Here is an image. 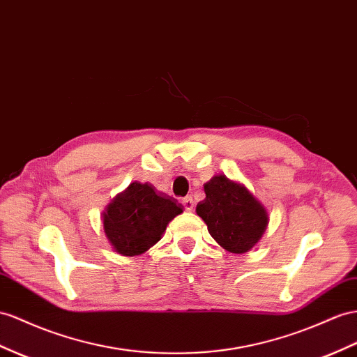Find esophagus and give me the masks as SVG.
<instances>
[{"label": "esophagus", "mask_w": 357, "mask_h": 357, "mask_svg": "<svg viewBox=\"0 0 357 357\" xmlns=\"http://www.w3.org/2000/svg\"><path fill=\"white\" fill-rule=\"evenodd\" d=\"M182 205H184V208H185V211H193V208H195V202H193V197H190V196H187V197H184V199H182Z\"/></svg>", "instance_id": "esophagus-1"}]
</instances>
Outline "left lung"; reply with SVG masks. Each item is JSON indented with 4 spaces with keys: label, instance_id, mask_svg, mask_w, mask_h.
I'll return each mask as SVG.
<instances>
[{
    "label": "left lung",
    "instance_id": "obj_1",
    "mask_svg": "<svg viewBox=\"0 0 357 357\" xmlns=\"http://www.w3.org/2000/svg\"><path fill=\"white\" fill-rule=\"evenodd\" d=\"M206 197L196 206L213 238L231 253H245L268 225L267 209L240 182L217 175L204 185Z\"/></svg>",
    "mask_w": 357,
    "mask_h": 357
}]
</instances>
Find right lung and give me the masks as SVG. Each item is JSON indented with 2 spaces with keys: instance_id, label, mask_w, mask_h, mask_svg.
Wrapping results in <instances>:
<instances>
[{
  "instance_id": "obj_1",
  "label": "right lung",
  "mask_w": 357,
  "mask_h": 357,
  "mask_svg": "<svg viewBox=\"0 0 357 357\" xmlns=\"http://www.w3.org/2000/svg\"><path fill=\"white\" fill-rule=\"evenodd\" d=\"M182 213V205L158 195L149 184L132 182L108 204L102 214L104 232L113 249L135 257L161 240L169 222Z\"/></svg>"
}]
</instances>
